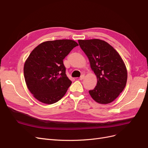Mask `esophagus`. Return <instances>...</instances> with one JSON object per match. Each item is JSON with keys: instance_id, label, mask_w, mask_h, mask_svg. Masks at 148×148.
Listing matches in <instances>:
<instances>
[{"instance_id": "34e87169", "label": "esophagus", "mask_w": 148, "mask_h": 148, "mask_svg": "<svg viewBox=\"0 0 148 148\" xmlns=\"http://www.w3.org/2000/svg\"><path fill=\"white\" fill-rule=\"evenodd\" d=\"M84 75H82L81 77H80V78H79V79L80 80H83V79H84Z\"/></svg>"}]
</instances>
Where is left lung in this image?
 Instances as JSON below:
<instances>
[{"mask_svg": "<svg viewBox=\"0 0 148 148\" xmlns=\"http://www.w3.org/2000/svg\"><path fill=\"white\" fill-rule=\"evenodd\" d=\"M78 43L97 77V85L89 91V95L97 103L109 104L126 86L127 70L123 59L112 46L102 40H78Z\"/></svg>", "mask_w": 148, "mask_h": 148, "instance_id": "1", "label": "left lung"}]
</instances>
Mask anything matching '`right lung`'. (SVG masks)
I'll list each match as a JSON object with an SVG mask.
<instances>
[{
	"label": "right lung",
	"mask_w": 148,
	"mask_h": 148,
	"mask_svg": "<svg viewBox=\"0 0 148 148\" xmlns=\"http://www.w3.org/2000/svg\"><path fill=\"white\" fill-rule=\"evenodd\" d=\"M77 46L71 39L48 41L30 53L24 65V77L26 86L37 100L52 104L65 95L71 81L66 75L63 60Z\"/></svg>",
	"instance_id": "obj_1"
}]
</instances>
